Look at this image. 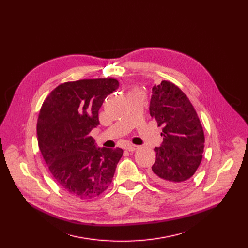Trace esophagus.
<instances>
[{
    "label": "esophagus",
    "instance_id": "1",
    "mask_svg": "<svg viewBox=\"0 0 248 248\" xmlns=\"http://www.w3.org/2000/svg\"><path fill=\"white\" fill-rule=\"evenodd\" d=\"M138 148H139V146L138 145H134V144H127L125 146V149L128 150V151H134V150H137Z\"/></svg>",
    "mask_w": 248,
    "mask_h": 248
}]
</instances>
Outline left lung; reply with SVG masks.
Wrapping results in <instances>:
<instances>
[{"instance_id":"8db88e82","label":"left lung","mask_w":248,"mask_h":248,"mask_svg":"<svg viewBox=\"0 0 248 248\" xmlns=\"http://www.w3.org/2000/svg\"><path fill=\"white\" fill-rule=\"evenodd\" d=\"M149 112L162 126L163 141L155 147L149 171L155 183L169 189L182 186L201 164L205 136L197 112L182 90L170 81L152 88Z\"/></svg>"}]
</instances>
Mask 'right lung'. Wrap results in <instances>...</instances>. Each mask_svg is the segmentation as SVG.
<instances>
[{"label": "right lung", "instance_id": "right-lung-1", "mask_svg": "<svg viewBox=\"0 0 248 248\" xmlns=\"http://www.w3.org/2000/svg\"><path fill=\"white\" fill-rule=\"evenodd\" d=\"M119 88L112 78L84 79L57 86L39 110L38 147L57 184L80 199H92L108 189L122 148H99L89 136L100 124L99 109Z\"/></svg>", "mask_w": 248, "mask_h": 248}]
</instances>
